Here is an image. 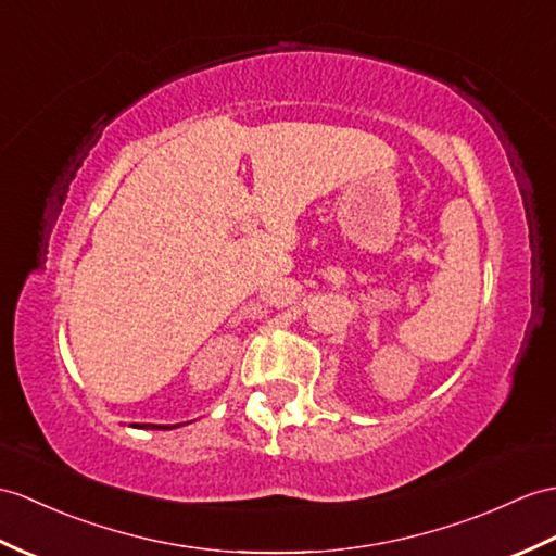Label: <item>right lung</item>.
I'll use <instances>...</instances> for the list:
<instances>
[{
	"instance_id": "right-lung-1",
	"label": "right lung",
	"mask_w": 556,
	"mask_h": 556,
	"mask_svg": "<svg viewBox=\"0 0 556 556\" xmlns=\"http://www.w3.org/2000/svg\"><path fill=\"white\" fill-rule=\"evenodd\" d=\"M144 426H151V424H144ZM156 429H170V426H156Z\"/></svg>"
}]
</instances>
